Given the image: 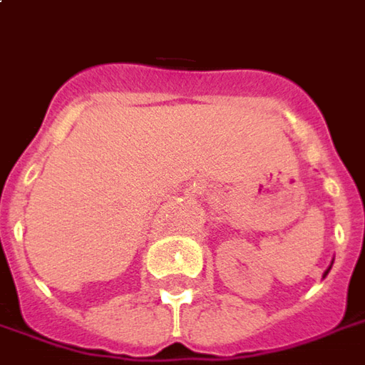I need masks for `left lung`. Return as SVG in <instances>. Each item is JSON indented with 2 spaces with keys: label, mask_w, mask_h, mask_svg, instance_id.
I'll list each match as a JSON object with an SVG mask.
<instances>
[{
  "label": "left lung",
  "mask_w": 365,
  "mask_h": 365,
  "mask_svg": "<svg viewBox=\"0 0 365 365\" xmlns=\"http://www.w3.org/2000/svg\"><path fill=\"white\" fill-rule=\"evenodd\" d=\"M329 269H331V267H329ZM329 269H327V270H325V274H327V272H329Z\"/></svg>",
  "instance_id": "left-lung-1"
}]
</instances>
